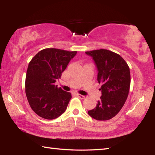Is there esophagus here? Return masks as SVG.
<instances>
[{
  "label": "esophagus",
  "instance_id": "esophagus-1",
  "mask_svg": "<svg viewBox=\"0 0 155 155\" xmlns=\"http://www.w3.org/2000/svg\"><path fill=\"white\" fill-rule=\"evenodd\" d=\"M77 96L78 97H79V98H81V99H84L85 98V96H83V95H81V94H77Z\"/></svg>",
  "mask_w": 155,
  "mask_h": 155
}]
</instances>
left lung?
Instances as JSON below:
<instances>
[{"label":"left lung","instance_id":"left-lung-1","mask_svg":"<svg viewBox=\"0 0 155 155\" xmlns=\"http://www.w3.org/2000/svg\"><path fill=\"white\" fill-rule=\"evenodd\" d=\"M98 70L97 80L101 84L102 96L96 107L88 111L97 120L115 117L124 106L129 92L130 69L120 54L106 49L87 51Z\"/></svg>","mask_w":155,"mask_h":155}]
</instances>
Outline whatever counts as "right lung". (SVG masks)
I'll use <instances>...</instances> for the list:
<instances>
[{
  "label": "right lung",
  "instance_id": "right-lung-1",
  "mask_svg": "<svg viewBox=\"0 0 155 155\" xmlns=\"http://www.w3.org/2000/svg\"><path fill=\"white\" fill-rule=\"evenodd\" d=\"M77 51L45 48L28 65L25 92L31 109L39 116L52 120L65 111L72 95L55 85Z\"/></svg>",
  "mask_w": 155,
  "mask_h": 155
}]
</instances>
